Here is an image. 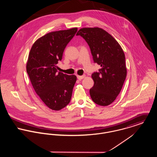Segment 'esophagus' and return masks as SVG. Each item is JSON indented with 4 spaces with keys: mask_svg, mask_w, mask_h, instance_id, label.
<instances>
[{
    "mask_svg": "<svg viewBox=\"0 0 157 157\" xmlns=\"http://www.w3.org/2000/svg\"><path fill=\"white\" fill-rule=\"evenodd\" d=\"M85 77V75H77V78H78L79 80H82Z\"/></svg>",
    "mask_w": 157,
    "mask_h": 157,
    "instance_id": "1",
    "label": "esophagus"
}]
</instances>
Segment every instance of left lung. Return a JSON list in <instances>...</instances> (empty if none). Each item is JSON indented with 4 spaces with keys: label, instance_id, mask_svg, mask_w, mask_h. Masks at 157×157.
<instances>
[{
    "label": "left lung",
    "instance_id": "8db88e82",
    "mask_svg": "<svg viewBox=\"0 0 157 157\" xmlns=\"http://www.w3.org/2000/svg\"><path fill=\"white\" fill-rule=\"evenodd\" d=\"M76 35L86 41L94 62L101 67L99 72L92 74L94 85L90 90V97L98 105L108 106L120 94L126 77L124 51L118 42L102 28H83Z\"/></svg>",
    "mask_w": 157,
    "mask_h": 157
}]
</instances>
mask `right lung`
Returning <instances> with one entry per match:
<instances>
[{
	"mask_svg": "<svg viewBox=\"0 0 157 157\" xmlns=\"http://www.w3.org/2000/svg\"><path fill=\"white\" fill-rule=\"evenodd\" d=\"M77 31L73 28L47 33L34 43L29 54L26 71L32 86L52 110L59 111L71 101L77 77L58 72L57 64Z\"/></svg>",
	"mask_w": 157,
	"mask_h": 157,
	"instance_id": "add662e5",
	"label": "right lung"
}]
</instances>
